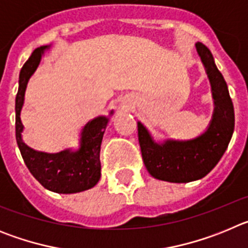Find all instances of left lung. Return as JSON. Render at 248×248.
<instances>
[{
  "instance_id": "left-lung-1",
  "label": "left lung",
  "mask_w": 248,
  "mask_h": 248,
  "mask_svg": "<svg viewBox=\"0 0 248 248\" xmlns=\"http://www.w3.org/2000/svg\"><path fill=\"white\" fill-rule=\"evenodd\" d=\"M195 47L211 85L212 117L205 131L187 140H155L143 123L138 122L144 164L157 180L181 184L202 179L217 165L233 134L235 111L226 82L209 48L200 42Z\"/></svg>"
}]
</instances>
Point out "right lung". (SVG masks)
<instances>
[{
	"mask_svg": "<svg viewBox=\"0 0 248 248\" xmlns=\"http://www.w3.org/2000/svg\"><path fill=\"white\" fill-rule=\"evenodd\" d=\"M50 47L52 45L36 48L19 72L18 92L15 108L16 140L28 170L41 185L57 194H76L92 189L100 180V145L114 110H110L109 115H98L83 126L79 134V146L77 149L69 148L50 154L34 150L28 146L22 138L25 126L21 120L26 89L28 80L37 71L42 57L47 50L50 49Z\"/></svg>",
	"mask_w": 248,
	"mask_h": 248,
	"instance_id": "1",
	"label": "right lung"
}]
</instances>
